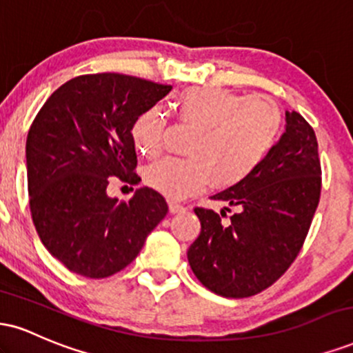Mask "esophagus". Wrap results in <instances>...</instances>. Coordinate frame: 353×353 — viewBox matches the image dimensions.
Returning a JSON list of instances; mask_svg holds the SVG:
<instances>
[{"label":"esophagus","mask_w":353,"mask_h":353,"mask_svg":"<svg viewBox=\"0 0 353 353\" xmlns=\"http://www.w3.org/2000/svg\"><path fill=\"white\" fill-rule=\"evenodd\" d=\"M169 210H171V214H179V212H184L185 208L182 204H177V202H169Z\"/></svg>","instance_id":"34e87169"}]
</instances>
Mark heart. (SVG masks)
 I'll list each match as a JSON object with an SVG mask.
<instances>
[{
  "mask_svg": "<svg viewBox=\"0 0 353 353\" xmlns=\"http://www.w3.org/2000/svg\"><path fill=\"white\" fill-rule=\"evenodd\" d=\"M177 112L196 128L189 141V159L164 157L148 168L144 179L169 199H182L212 181L232 188L249 179L277 144L282 114L277 104L221 88H194L177 99ZM164 121L156 109L132 125L137 151L156 157L163 149Z\"/></svg>",
  "mask_w": 353,
  "mask_h": 353,
  "instance_id": "heart-1",
  "label": "heart"
}]
</instances>
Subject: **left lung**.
I'll return each mask as SVG.
<instances>
[{
	"mask_svg": "<svg viewBox=\"0 0 353 353\" xmlns=\"http://www.w3.org/2000/svg\"><path fill=\"white\" fill-rule=\"evenodd\" d=\"M319 144L314 129L285 111V131L265 163L249 179L217 192L238 212L229 221L196 208L201 234L188 250L194 275L210 292L250 297L289 269L309 232L320 199Z\"/></svg>",
	"mask_w": 353,
	"mask_h": 353,
	"instance_id": "obj_1",
	"label": "left lung"
}]
</instances>
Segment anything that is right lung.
Wrapping results in <instances>:
<instances>
[{
	"instance_id": "right-lung-1",
	"label": "right lung",
	"mask_w": 353,
	"mask_h": 353,
	"mask_svg": "<svg viewBox=\"0 0 353 353\" xmlns=\"http://www.w3.org/2000/svg\"><path fill=\"white\" fill-rule=\"evenodd\" d=\"M171 86L103 72L68 81L48 98L26 139L30 208L41 242L71 272L103 279L131 264L168 214L151 188L128 202L109 177L137 184L132 125Z\"/></svg>"
}]
</instances>
